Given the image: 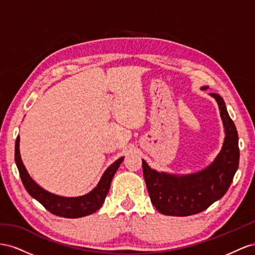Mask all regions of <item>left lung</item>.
<instances>
[{
	"mask_svg": "<svg viewBox=\"0 0 255 255\" xmlns=\"http://www.w3.org/2000/svg\"><path fill=\"white\" fill-rule=\"evenodd\" d=\"M206 86H202V90ZM219 107L224 128L221 150L205 169L190 174H172L151 169L142 159L143 175L152 205L165 216L186 217L202 213L227 193L239 164L238 133L223 98L209 94Z\"/></svg>",
	"mask_w": 255,
	"mask_h": 255,
	"instance_id": "left-lung-1",
	"label": "left lung"
}]
</instances>
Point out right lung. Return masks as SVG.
I'll return each mask as SVG.
<instances>
[{"mask_svg":"<svg viewBox=\"0 0 255 255\" xmlns=\"http://www.w3.org/2000/svg\"><path fill=\"white\" fill-rule=\"evenodd\" d=\"M123 160L124 157H121L109 166L104 172L97 186L89 193L68 198V196L51 193L38 184H36V181L26 171L22 159H21L19 135L17 136L16 145H14V161H16L21 180H22V184L28 194L35 200H37L51 214L64 218H81L97 212L104 204L106 196L110 190L114 174L120 168Z\"/></svg>","mask_w":255,"mask_h":255,"instance_id":"obj_1","label":"right lung"}]
</instances>
